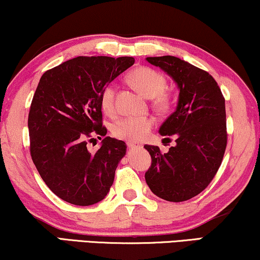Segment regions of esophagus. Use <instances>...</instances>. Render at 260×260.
<instances>
[{"instance_id":"34e87169","label":"esophagus","mask_w":260,"mask_h":260,"mask_svg":"<svg viewBox=\"0 0 260 260\" xmlns=\"http://www.w3.org/2000/svg\"><path fill=\"white\" fill-rule=\"evenodd\" d=\"M126 145L131 149H136V148H142V144L136 143V142H126Z\"/></svg>"}]
</instances>
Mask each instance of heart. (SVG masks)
Wrapping results in <instances>:
<instances>
[{
    "label": "heart",
    "instance_id": "obj_1",
    "mask_svg": "<svg viewBox=\"0 0 260 260\" xmlns=\"http://www.w3.org/2000/svg\"><path fill=\"white\" fill-rule=\"evenodd\" d=\"M130 83L144 97L152 98V105L158 110H167L170 105L169 95L165 92L166 78L162 73L150 67L142 66L129 74ZM116 87L108 85L101 94V106L108 116L116 113L115 104ZM154 119L150 117H125L112 125V134L117 138L127 142H140L144 140L154 127Z\"/></svg>",
    "mask_w": 260,
    "mask_h": 260
}]
</instances>
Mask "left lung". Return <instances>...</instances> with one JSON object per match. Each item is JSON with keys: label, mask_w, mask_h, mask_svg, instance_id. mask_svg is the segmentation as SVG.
<instances>
[{"label": "left lung", "mask_w": 260, "mask_h": 260, "mask_svg": "<svg viewBox=\"0 0 260 260\" xmlns=\"http://www.w3.org/2000/svg\"><path fill=\"white\" fill-rule=\"evenodd\" d=\"M147 61L167 72L180 93L176 110L159 127L176 144L162 154L144 145L151 156L145 181L156 197L172 202L200 194L215 176L227 145L225 98L211 74L176 56H149ZM169 140V137L165 138Z\"/></svg>", "instance_id": "left-lung-1"}]
</instances>
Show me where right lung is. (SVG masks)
Wrapping results in <instances>:
<instances>
[{"label":"right lung","mask_w":260,"mask_h":260,"mask_svg":"<svg viewBox=\"0 0 260 260\" xmlns=\"http://www.w3.org/2000/svg\"><path fill=\"white\" fill-rule=\"evenodd\" d=\"M134 62L131 56H77L40 78L28 115L30 156L61 200L90 206L108 195L126 144L105 136L101 94ZM92 134L106 137L94 154L86 147Z\"/></svg>","instance_id":"right-lung-1"}]
</instances>
